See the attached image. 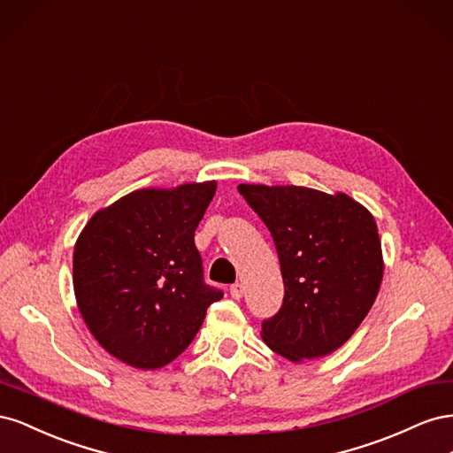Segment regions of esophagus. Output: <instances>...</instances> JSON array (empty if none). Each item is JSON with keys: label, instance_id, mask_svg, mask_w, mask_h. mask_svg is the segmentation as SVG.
Returning <instances> with one entry per match:
<instances>
[{"label": "esophagus", "instance_id": "esophagus-1", "mask_svg": "<svg viewBox=\"0 0 453 453\" xmlns=\"http://www.w3.org/2000/svg\"><path fill=\"white\" fill-rule=\"evenodd\" d=\"M230 296H232V298H236V300H240V298L243 296V285H242V283H238V281H236V283H232V285H230Z\"/></svg>", "mask_w": 453, "mask_h": 453}]
</instances>
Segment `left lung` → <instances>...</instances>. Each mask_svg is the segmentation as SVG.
I'll return each instance as SVG.
<instances>
[{
    "label": "left lung",
    "mask_w": 453,
    "mask_h": 453,
    "mask_svg": "<svg viewBox=\"0 0 453 453\" xmlns=\"http://www.w3.org/2000/svg\"><path fill=\"white\" fill-rule=\"evenodd\" d=\"M276 245L283 303L263 319L270 349L304 361L338 349L372 308L381 276L374 217L346 195L238 185Z\"/></svg>",
    "instance_id": "left-lung-1"
}]
</instances>
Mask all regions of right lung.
I'll return each mask as SVG.
<instances>
[{"instance_id": "obj_1", "label": "right lung", "mask_w": 453, "mask_h": 453, "mask_svg": "<svg viewBox=\"0 0 453 453\" xmlns=\"http://www.w3.org/2000/svg\"><path fill=\"white\" fill-rule=\"evenodd\" d=\"M215 181L143 188L96 213L75 243L73 289L100 346L135 368L181 355L223 298L203 280L195 230Z\"/></svg>"}]
</instances>
